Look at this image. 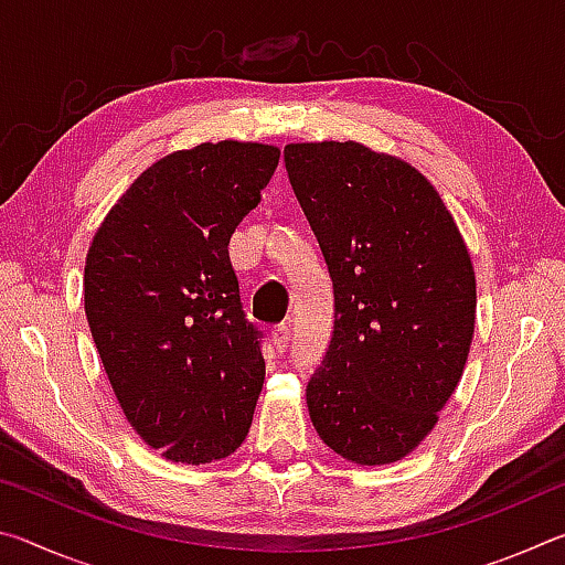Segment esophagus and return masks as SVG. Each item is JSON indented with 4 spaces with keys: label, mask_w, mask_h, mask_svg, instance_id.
<instances>
[{
    "label": "esophagus",
    "mask_w": 565,
    "mask_h": 565,
    "mask_svg": "<svg viewBox=\"0 0 565 565\" xmlns=\"http://www.w3.org/2000/svg\"><path fill=\"white\" fill-rule=\"evenodd\" d=\"M271 341H274V349H276V351H284L286 343L291 341V323L284 321V323H279V327H274Z\"/></svg>",
    "instance_id": "1"
}]
</instances>
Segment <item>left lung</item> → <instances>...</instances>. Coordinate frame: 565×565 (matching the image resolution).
Segmentation results:
<instances>
[{
	"label": "left lung",
	"instance_id": "1",
	"mask_svg": "<svg viewBox=\"0 0 565 565\" xmlns=\"http://www.w3.org/2000/svg\"><path fill=\"white\" fill-rule=\"evenodd\" d=\"M333 281V333L306 386L321 441L361 466L401 461L461 381L476 276L420 171L359 141L284 149Z\"/></svg>",
	"mask_w": 565,
	"mask_h": 565
}]
</instances>
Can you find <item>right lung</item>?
Masks as SVG:
<instances>
[{
	"mask_svg": "<svg viewBox=\"0 0 565 565\" xmlns=\"http://www.w3.org/2000/svg\"><path fill=\"white\" fill-rule=\"evenodd\" d=\"M281 151L256 141L181 149L127 189L92 238L84 311L124 416L174 463L232 456L264 386L228 238Z\"/></svg>",
	"mask_w": 565,
	"mask_h": 565,
	"instance_id": "add662e5",
	"label": "right lung"
}]
</instances>
